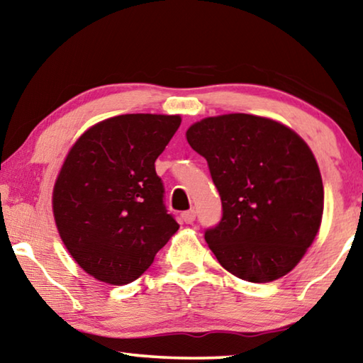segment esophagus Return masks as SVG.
<instances>
[{
  "instance_id": "esophagus-1",
  "label": "esophagus",
  "mask_w": 363,
  "mask_h": 363,
  "mask_svg": "<svg viewBox=\"0 0 363 363\" xmlns=\"http://www.w3.org/2000/svg\"><path fill=\"white\" fill-rule=\"evenodd\" d=\"M182 219L186 224H192L195 220V210H189L182 213Z\"/></svg>"
}]
</instances>
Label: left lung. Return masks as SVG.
Segmentation results:
<instances>
[{
	"label": "left lung",
	"instance_id": "obj_1",
	"mask_svg": "<svg viewBox=\"0 0 363 363\" xmlns=\"http://www.w3.org/2000/svg\"><path fill=\"white\" fill-rule=\"evenodd\" d=\"M186 136L223 201V218L205 232L220 266L253 284L284 277L322 223L323 184L309 145L281 123L248 113L203 118Z\"/></svg>",
	"mask_w": 363,
	"mask_h": 363
}]
</instances>
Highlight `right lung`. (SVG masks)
<instances>
[{"label": "right lung", "mask_w": 363, "mask_h": 363, "mask_svg": "<svg viewBox=\"0 0 363 363\" xmlns=\"http://www.w3.org/2000/svg\"><path fill=\"white\" fill-rule=\"evenodd\" d=\"M179 125V115H118L89 128L67 155L54 219L65 248L94 279L131 284L179 229L155 171Z\"/></svg>", "instance_id": "1"}]
</instances>
